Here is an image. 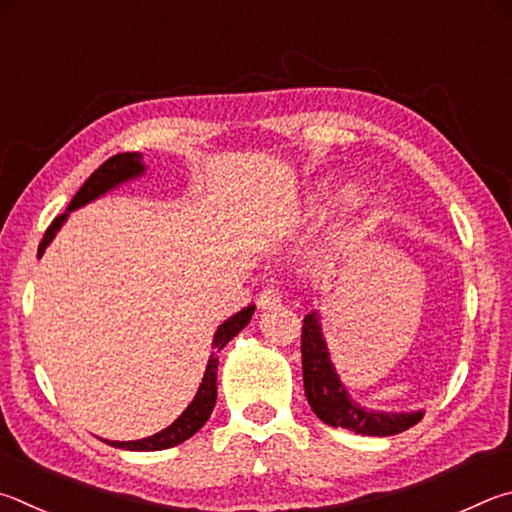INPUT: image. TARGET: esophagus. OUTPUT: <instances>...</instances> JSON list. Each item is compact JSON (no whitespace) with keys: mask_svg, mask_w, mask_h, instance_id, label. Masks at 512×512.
Here are the masks:
<instances>
[{"mask_svg":"<svg viewBox=\"0 0 512 512\" xmlns=\"http://www.w3.org/2000/svg\"><path fill=\"white\" fill-rule=\"evenodd\" d=\"M256 306L261 310H272L276 306H281V294L274 288H265L261 294L256 297Z\"/></svg>","mask_w":512,"mask_h":512,"instance_id":"obj_1","label":"esophagus"}]
</instances>
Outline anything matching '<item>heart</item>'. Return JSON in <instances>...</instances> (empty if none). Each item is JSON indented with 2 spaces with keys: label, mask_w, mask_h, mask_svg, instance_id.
Instances as JSON below:
<instances>
[{
  "label": "heart",
  "mask_w": 512,
  "mask_h": 512,
  "mask_svg": "<svg viewBox=\"0 0 512 512\" xmlns=\"http://www.w3.org/2000/svg\"><path fill=\"white\" fill-rule=\"evenodd\" d=\"M330 186L321 184L310 195V209H319L328 200ZM373 211V193L364 184H348L337 197V218L339 222H360Z\"/></svg>",
  "instance_id": "heart-1"
}]
</instances>
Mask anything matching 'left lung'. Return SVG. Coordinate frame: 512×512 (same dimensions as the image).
<instances>
[{"label":"left lung","mask_w":512,"mask_h":512,"mask_svg":"<svg viewBox=\"0 0 512 512\" xmlns=\"http://www.w3.org/2000/svg\"><path fill=\"white\" fill-rule=\"evenodd\" d=\"M301 360H303V389L310 409L317 418L330 427H342L362 436H393L420 423L425 411L393 414L362 407L348 396L346 387L339 380L321 330V317L317 310L303 319L301 330Z\"/></svg>","instance_id":"1"}]
</instances>
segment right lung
Wrapping results in <instances>:
<instances>
[{
	"label": "right lung",
	"instance_id": "add662e5",
	"mask_svg": "<svg viewBox=\"0 0 512 512\" xmlns=\"http://www.w3.org/2000/svg\"><path fill=\"white\" fill-rule=\"evenodd\" d=\"M146 173V166L141 161V152H121V155H114L105 161L103 166H98L92 175H89L87 182L80 186V191L74 195V200L69 202L67 211L58 215L56 220L49 224V229L44 231V238L38 247V258L44 254V249L49 247V242L56 238L58 229L65 224L67 215L80 209L89 202H94L96 197L105 195L107 191H112L128 179H134ZM251 315H254V306L242 308L236 315L229 317L224 324L215 330L213 335V348L215 351L209 357V364H206L204 378L200 389H197L195 398L191 405H188L182 416H179L173 425H168L166 429H161L159 434L141 438V441H107V445L112 447H121V450H132V452H157V450H166V447H175L179 443H184L186 438H191L197 429H200L206 420H209L211 411L215 407V398H218V355L224 346H227L233 337H236L242 328L249 324Z\"/></svg>",
	"mask_w": 512,
	"mask_h": 512
}]
</instances>
